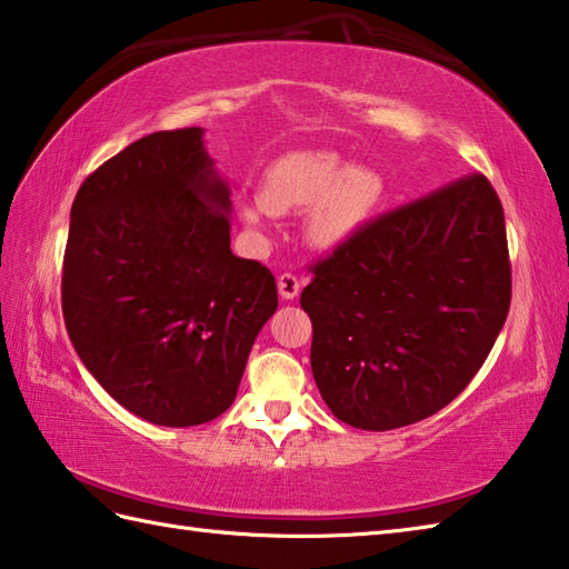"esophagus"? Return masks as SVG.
<instances>
[{"label": "esophagus", "mask_w": 569, "mask_h": 569, "mask_svg": "<svg viewBox=\"0 0 569 569\" xmlns=\"http://www.w3.org/2000/svg\"><path fill=\"white\" fill-rule=\"evenodd\" d=\"M276 283H278V296L283 300H293L300 293V283L293 273H281Z\"/></svg>", "instance_id": "obj_1"}]
</instances>
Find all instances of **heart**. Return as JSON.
<instances>
[{
  "label": "heart",
  "mask_w": 569,
  "mask_h": 569,
  "mask_svg": "<svg viewBox=\"0 0 569 569\" xmlns=\"http://www.w3.org/2000/svg\"><path fill=\"white\" fill-rule=\"evenodd\" d=\"M381 196V178L369 168L347 166L328 151H300L278 159L263 176L261 196L239 202L237 214L251 232H261L269 214L306 210L308 244L332 251L371 220Z\"/></svg>",
  "instance_id": "1"
}]
</instances>
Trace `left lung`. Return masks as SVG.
<instances>
[{
	"label": "left lung",
	"mask_w": 569,
	"mask_h": 569,
	"mask_svg": "<svg viewBox=\"0 0 569 569\" xmlns=\"http://www.w3.org/2000/svg\"><path fill=\"white\" fill-rule=\"evenodd\" d=\"M310 367L347 426L393 430L457 398L511 306L503 208L485 176L396 210L312 269Z\"/></svg>",
	"instance_id": "left-lung-1"
}]
</instances>
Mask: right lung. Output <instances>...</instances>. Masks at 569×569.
<instances>
[{"instance_id":"obj_1","label":"right lung","mask_w":569,"mask_h":569,"mask_svg":"<svg viewBox=\"0 0 569 569\" xmlns=\"http://www.w3.org/2000/svg\"><path fill=\"white\" fill-rule=\"evenodd\" d=\"M229 214L200 127L129 143L72 202L68 337L94 381L153 426L224 413L278 308L271 271L229 249Z\"/></svg>"}]
</instances>
